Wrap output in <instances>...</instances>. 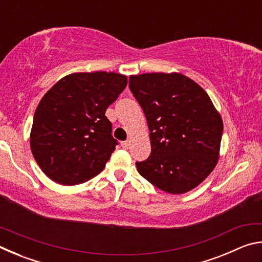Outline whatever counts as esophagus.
<instances>
[{
	"mask_svg": "<svg viewBox=\"0 0 262 262\" xmlns=\"http://www.w3.org/2000/svg\"><path fill=\"white\" fill-rule=\"evenodd\" d=\"M129 144H130L129 141H123V142H121V147H122L123 149H128V148H129Z\"/></svg>",
	"mask_w": 262,
	"mask_h": 262,
	"instance_id": "esophagus-1",
	"label": "esophagus"
}]
</instances>
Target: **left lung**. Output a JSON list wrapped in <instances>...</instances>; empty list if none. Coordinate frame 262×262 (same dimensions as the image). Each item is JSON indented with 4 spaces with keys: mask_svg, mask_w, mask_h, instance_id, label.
<instances>
[{
    "mask_svg": "<svg viewBox=\"0 0 262 262\" xmlns=\"http://www.w3.org/2000/svg\"><path fill=\"white\" fill-rule=\"evenodd\" d=\"M129 89L147 118L151 154L139 173L170 194L196 187L220 156L223 121L207 92L178 73L133 75Z\"/></svg>",
    "mask_w": 262,
    "mask_h": 262,
    "instance_id": "left-lung-1",
    "label": "left lung"
}]
</instances>
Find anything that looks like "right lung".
<instances>
[{
  "label": "right lung",
  "instance_id": "1",
  "mask_svg": "<svg viewBox=\"0 0 262 262\" xmlns=\"http://www.w3.org/2000/svg\"><path fill=\"white\" fill-rule=\"evenodd\" d=\"M127 83L117 73H75L46 92L35 110L30 144L48 178L72 186L104 170L118 144L105 112Z\"/></svg>",
  "mask_w": 262,
  "mask_h": 262
}]
</instances>
